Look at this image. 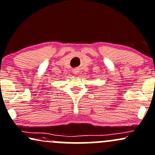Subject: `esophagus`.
Instances as JSON below:
<instances>
[{"mask_svg":"<svg viewBox=\"0 0 155 155\" xmlns=\"http://www.w3.org/2000/svg\"><path fill=\"white\" fill-rule=\"evenodd\" d=\"M74 74H79V71H78V70H74Z\"/></svg>","mask_w":155,"mask_h":155,"instance_id":"1","label":"esophagus"}]
</instances>
